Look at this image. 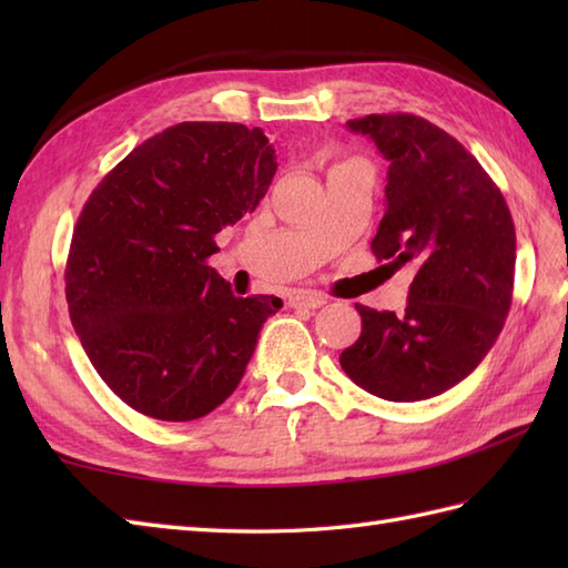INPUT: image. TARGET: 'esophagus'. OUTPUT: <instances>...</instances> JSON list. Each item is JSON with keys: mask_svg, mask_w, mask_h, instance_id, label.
I'll use <instances>...</instances> for the list:
<instances>
[{"mask_svg": "<svg viewBox=\"0 0 568 568\" xmlns=\"http://www.w3.org/2000/svg\"><path fill=\"white\" fill-rule=\"evenodd\" d=\"M287 303H291V307H295V310H317V307H322L324 303H327V297L324 295H320V293H295V295H291V300H287Z\"/></svg>", "mask_w": 568, "mask_h": 568, "instance_id": "obj_1", "label": "esophagus"}]
</instances>
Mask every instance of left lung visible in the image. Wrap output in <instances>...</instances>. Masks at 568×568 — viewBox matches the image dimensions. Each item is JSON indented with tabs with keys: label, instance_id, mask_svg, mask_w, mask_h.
I'll return each instance as SVG.
<instances>
[{
	"label": "left lung",
	"instance_id": "1",
	"mask_svg": "<svg viewBox=\"0 0 568 568\" xmlns=\"http://www.w3.org/2000/svg\"><path fill=\"white\" fill-rule=\"evenodd\" d=\"M346 126L390 163L373 253L419 268L403 315L356 305L364 327L339 364L383 400H427L476 371L498 339L513 303V216L474 155L427 119L368 114Z\"/></svg>",
	"mask_w": 568,
	"mask_h": 568
}]
</instances>
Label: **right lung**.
I'll return each instance as SVG.
<instances>
[{"instance_id": "obj_1", "label": "right lung", "mask_w": 568, "mask_h": 568, "mask_svg": "<svg viewBox=\"0 0 568 568\" xmlns=\"http://www.w3.org/2000/svg\"><path fill=\"white\" fill-rule=\"evenodd\" d=\"M275 151L263 131L183 122L119 163L78 216L65 297L84 354L136 413L190 422L220 407L281 297H236L207 258L214 234L268 192Z\"/></svg>"}]
</instances>
